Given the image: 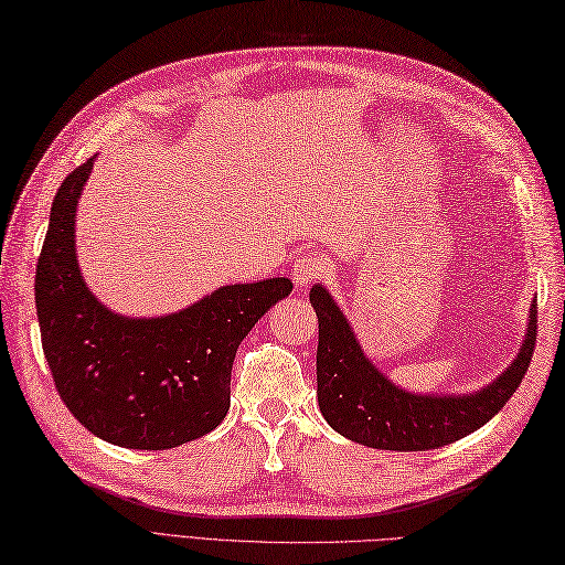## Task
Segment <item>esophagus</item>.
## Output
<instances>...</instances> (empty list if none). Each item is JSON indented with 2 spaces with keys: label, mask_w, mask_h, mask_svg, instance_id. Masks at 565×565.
Segmentation results:
<instances>
[{
  "label": "esophagus",
  "mask_w": 565,
  "mask_h": 565,
  "mask_svg": "<svg viewBox=\"0 0 565 565\" xmlns=\"http://www.w3.org/2000/svg\"><path fill=\"white\" fill-rule=\"evenodd\" d=\"M294 281H296V286H308V284H313L316 279H320L322 276V271H326V264H322V259L320 257H316V255H301L298 257L296 262H294Z\"/></svg>",
  "instance_id": "obj_1"
}]
</instances>
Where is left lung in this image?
<instances>
[{"label":"left lung","mask_w":565,"mask_h":565,"mask_svg":"<svg viewBox=\"0 0 565 565\" xmlns=\"http://www.w3.org/2000/svg\"><path fill=\"white\" fill-rule=\"evenodd\" d=\"M318 313V405L342 437L371 449L425 451L451 444L502 411L530 369L536 344V301L518 356L473 393H415L383 374L364 354L354 328L322 284L310 289Z\"/></svg>","instance_id":"8db88e82"}]
</instances>
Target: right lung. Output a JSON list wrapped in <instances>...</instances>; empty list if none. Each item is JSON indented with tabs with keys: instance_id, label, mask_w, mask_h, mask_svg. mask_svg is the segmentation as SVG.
<instances>
[{
	"instance_id": "obj_1",
	"label": "right lung",
	"mask_w": 565,
	"mask_h": 565,
	"mask_svg": "<svg viewBox=\"0 0 565 565\" xmlns=\"http://www.w3.org/2000/svg\"><path fill=\"white\" fill-rule=\"evenodd\" d=\"M94 158L53 199L35 267L43 352L67 411L99 439L126 449H172L209 435L231 407L239 342L291 294L286 276L221 286L158 318L106 308L84 281L75 215Z\"/></svg>"
}]
</instances>
